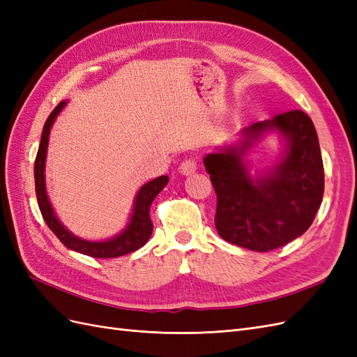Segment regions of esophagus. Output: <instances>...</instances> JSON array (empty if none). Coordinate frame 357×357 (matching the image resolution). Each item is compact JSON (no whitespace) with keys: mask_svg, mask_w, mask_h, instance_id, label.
<instances>
[{"mask_svg":"<svg viewBox=\"0 0 357 357\" xmlns=\"http://www.w3.org/2000/svg\"><path fill=\"white\" fill-rule=\"evenodd\" d=\"M197 159L195 158H188V159H185L180 164V167H178V171L181 172L183 176H190V174H193V172L197 171Z\"/></svg>","mask_w":357,"mask_h":357,"instance_id":"esophagus-1","label":"esophagus"}]
</instances>
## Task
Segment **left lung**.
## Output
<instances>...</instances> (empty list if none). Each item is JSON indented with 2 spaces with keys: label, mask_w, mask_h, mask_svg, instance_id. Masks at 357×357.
<instances>
[{
  "label": "left lung",
  "mask_w": 357,
  "mask_h": 357,
  "mask_svg": "<svg viewBox=\"0 0 357 357\" xmlns=\"http://www.w3.org/2000/svg\"><path fill=\"white\" fill-rule=\"evenodd\" d=\"M286 139L282 159L252 178L243 156L266 132ZM241 143L204 158L218 195L214 225L225 241L253 252L283 247L314 220L325 192V171L314 123L301 110L244 128Z\"/></svg>",
  "instance_id": "left-lung-1"
}]
</instances>
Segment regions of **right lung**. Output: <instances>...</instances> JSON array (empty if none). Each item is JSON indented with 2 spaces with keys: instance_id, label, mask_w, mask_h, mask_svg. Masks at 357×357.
Segmentation results:
<instances>
[{
  "instance_id": "right-lung-1",
  "label": "right lung",
  "mask_w": 357,
  "mask_h": 357,
  "mask_svg": "<svg viewBox=\"0 0 357 357\" xmlns=\"http://www.w3.org/2000/svg\"><path fill=\"white\" fill-rule=\"evenodd\" d=\"M66 105H67V101H61L55 107V110H53L47 117L45 128H43L41 142H40V147H38L36 164H34L36 195H37L38 207H40L43 219H45L50 231L58 236V240L63 245L77 253L88 255L91 257L107 259V257H119V256L135 252L149 241L150 235L153 232V223L150 220V205H152L158 193L167 186L169 178L168 176H160L139 188L134 201V208H132V214H131V219H129L128 226L121 234L113 236V238L105 240V241H88V240H82L79 236L71 234L66 226L58 220L55 211H53L52 204L47 198L46 181H45V165H46V153H47V146H49L50 128L53 122H55L56 116L62 112V109Z\"/></svg>"
}]
</instances>
